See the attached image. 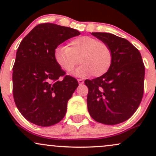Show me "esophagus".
<instances>
[{
    "mask_svg": "<svg viewBox=\"0 0 156 156\" xmlns=\"http://www.w3.org/2000/svg\"><path fill=\"white\" fill-rule=\"evenodd\" d=\"M78 83H79V84H83L84 83L83 80H82V79H78Z\"/></svg>",
    "mask_w": 156,
    "mask_h": 156,
    "instance_id": "esophagus-1",
    "label": "esophagus"
}]
</instances>
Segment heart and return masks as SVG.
I'll use <instances>...</instances> for the list:
<instances>
[{
  "label": "heart",
  "instance_id": "obj_1",
  "mask_svg": "<svg viewBox=\"0 0 156 156\" xmlns=\"http://www.w3.org/2000/svg\"><path fill=\"white\" fill-rule=\"evenodd\" d=\"M112 51L105 42L89 36L72 39L67 47L58 46L54 51L55 63L67 73L72 72L82 63L75 73L76 76L85 77L92 73L95 77L104 75L112 63Z\"/></svg>",
  "mask_w": 156,
  "mask_h": 156
}]
</instances>
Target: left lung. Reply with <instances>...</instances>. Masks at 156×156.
Segmentation results:
<instances>
[{
  "mask_svg": "<svg viewBox=\"0 0 156 156\" xmlns=\"http://www.w3.org/2000/svg\"><path fill=\"white\" fill-rule=\"evenodd\" d=\"M112 51L106 73L84 81L89 89L87 107L98 122L117 125L126 121L140 105L144 94V69L140 52L129 41L109 33H92Z\"/></svg>",
  "mask_w": 156,
  "mask_h": 156,
  "instance_id": "left-lung-1",
  "label": "left lung"
}]
</instances>
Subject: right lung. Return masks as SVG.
<instances>
[{"mask_svg":"<svg viewBox=\"0 0 156 156\" xmlns=\"http://www.w3.org/2000/svg\"><path fill=\"white\" fill-rule=\"evenodd\" d=\"M78 31L53 23L37 25L20 44L13 66V97L27 120L51 126L63 119L77 80L57 65L54 51Z\"/></svg>","mask_w":156,"mask_h":156,"instance_id":"obj_1","label":"right lung"}]
</instances>
